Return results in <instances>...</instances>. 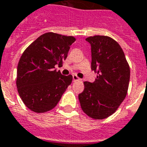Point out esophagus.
Listing matches in <instances>:
<instances>
[{
    "label": "esophagus",
    "instance_id": "1",
    "mask_svg": "<svg viewBox=\"0 0 147 147\" xmlns=\"http://www.w3.org/2000/svg\"><path fill=\"white\" fill-rule=\"evenodd\" d=\"M72 78H73V81L74 82H77V81H79V80H80V78H78V77L77 76H76V75H74V76H72Z\"/></svg>",
    "mask_w": 147,
    "mask_h": 147
}]
</instances>
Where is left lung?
I'll use <instances>...</instances> for the list:
<instances>
[{
  "label": "left lung",
  "instance_id": "obj_1",
  "mask_svg": "<svg viewBox=\"0 0 147 147\" xmlns=\"http://www.w3.org/2000/svg\"><path fill=\"white\" fill-rule=\"evenodd\" d=\"M86 40L91 45V69L98 76L93 82H84L78 99L87 116L103 119L113 114L126 98L129 66L122 48L113 38L96 35Z\"/></svg>",
  "mask_w": 147,
  "mask_h": 147
}]
</instances>
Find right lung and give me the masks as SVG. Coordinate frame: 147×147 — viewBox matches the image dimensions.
Instances as JSON below:
<instances>
[{
    "instance_id": "obj_1",
    "label": "right lung",
    "mask_w": 147,
    "mask_h": 147,
    "mask_svg": "<svg viewBox=\"0 0 147 147\" xmlns=\"http://www.w3.org/2000/svg\"><path fill=\"white\" fill-rule=\"evenodd\" d=\"M72 36L53 32L43 34L29 45L19 60L17 69V88L24 105L31 111L42 113L55 108L72 76H63L55 65H62Z\"/></svg>"
}]
</instances>
